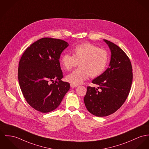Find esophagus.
<instances>
[{"label": "esophagus", "instance_id": "34e87169", "mask_svg": "<svg viewBox=\"0 0 149 149\" xmlns=\"http://www.w3.org/2000/svg\"><path fill=\"white\" fill-rule=\"evenodd\" d=\"M70 86H71V87L72 88H75V87H77L78 86V85L74 84H72V83L70 84Z\"/></svg>", "mask_w": 149, "mask_h": 149}]
</instances>
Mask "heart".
Wrapping results in <instances>:
<instances>
[{
  "label": "heart",
  "mask_w": 149,
  "mask_h": 149,
  "mask_svg": "<svg viewBox=\"0 0 149 149\" xmlns=\"http://www.w3.org/2000/svg\"><path fill=\"white\" fill-rule=\"evenodd\" d=\"M72 54H65L61 60L66 70L70 71L79 63V68L69 74L66 79L74 84H80L90 76L95 78L100 75L106 68L109 56L105 49L99 48L91 43L86 42L75 46Z\"/></svg>",
  "instance_id": "heart-1"
}]
</instances>
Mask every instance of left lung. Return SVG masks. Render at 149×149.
Listing matches in <instances>:
<instances>
[{
  "instance_id": "8db88e82",
  "label": "left lung",
  "mask_w": 149,
  "mask_h": 149,
  "mask_svg": "<svg viewBox=\"0 0 149 149\" xmlns=\"http://www.w3.org/2000/svg\"><path fill=\"white\" fill-rule=\"evenodd\" d=\"M104 41L111 52L109 68L92 80V83L99 87H87L84 97L87 110L97 117L111 115L122 106L128 96L133 80L132 66L126 53L114 43Z\"/></svg>"
}]
</instances>
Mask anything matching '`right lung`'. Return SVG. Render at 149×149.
Here are the masks:
<instances>
[{"label":"right lung","instance_id":"right-lung-1","mask_svg":"<svg viewBox=\"0 0 149 149\" xmlns=\"http://www.w3.org/2000/svg\"><path fill=\"white\" fill-rule=\"evenodd\" d=\"M68 46L60 39L42 38L21 57L19 85L26 101L36 111L47 113L56 109L70 89V83L61 80L63 75L59 63L61 54Z\"/></svg>","mask_w":149,"mask_h":149}]
</instances>
